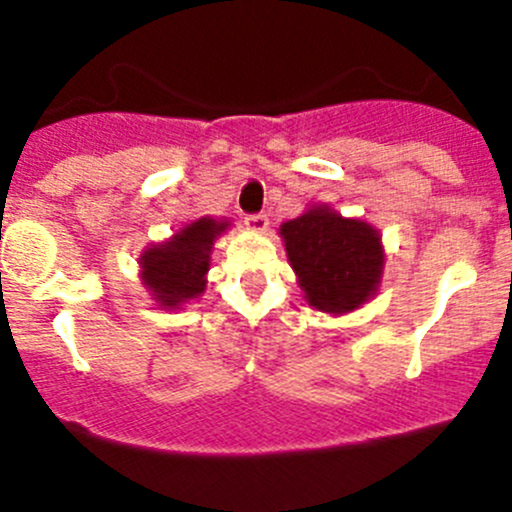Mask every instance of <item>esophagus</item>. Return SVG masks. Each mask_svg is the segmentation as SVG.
Returning <instances> with one entry per match:
<instances>
[{
    "mask_svg": "<svg viewBox=\"0 0 512 512\" xmlns=\"http://www.w3.org/2000/svg\"><path fill=\"white\" fill-rule=\"evenodd\" d=\"M245 225L250 227L252 232H267V227H270V218H267L265 213H252L245 218Z\"/></svg>",
    "mask_w": 512,
    "mask_h": 512,
    "instance_id": "34e87169",
    "label": "esophagus"
}]
</instances>
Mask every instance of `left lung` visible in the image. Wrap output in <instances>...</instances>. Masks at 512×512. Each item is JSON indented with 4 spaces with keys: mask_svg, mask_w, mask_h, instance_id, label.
<instances>
[{
    "mask_svg": "<svg viewBox=\"0 0 512 512\" xmlns=\"http://www.w3.org/2000/svg\"><path fill=\"white\" fill-rule=\"evenodd\" d=\"M280 230L289 265L312 307L332 314L352 312L376 292L384 250L371 225L314 208Z\"/></svg>",
    "mask_w": 512,
    "mask_h": 512,
    "instance_id": "8db88e82",
    "label": "left lung"
}]
</instances>
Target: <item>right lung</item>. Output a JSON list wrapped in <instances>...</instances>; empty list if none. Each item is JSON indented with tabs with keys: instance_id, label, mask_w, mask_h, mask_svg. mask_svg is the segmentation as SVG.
<instances>
[{
	"instance_id": "add662e5",
	"label": "right lung",
	"mask_w": 512,
	"mask_h": 512,
	"mask_svg": "<svg viewBox=\"0 0 512 512\" xmlns=\"http://www.w3.org/2000/svg\"><path fill=\"white\" fill-rule=\"evenodd\" d=\"M227 227L213 218H200L175 232L163 245H153L141 255L143 282L163 307H180L205 289L210 265V245Z\"/></svg>"
}]
</instances>
